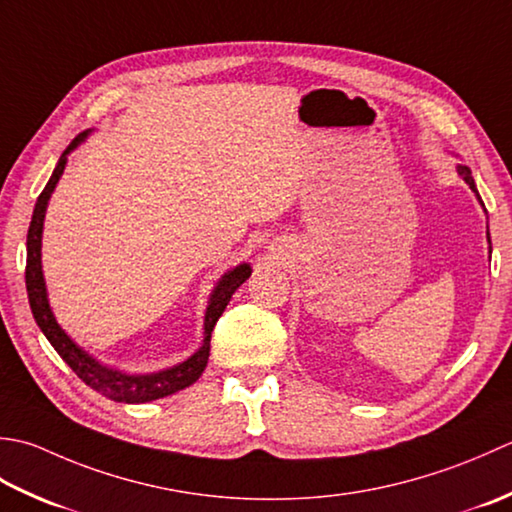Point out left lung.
I'll return each mask as SVG.
<instances>
[{
	"mask_svg": "<svg viewBox=\"0 0 512 512\" xmlns=\"http://www.w3.org/2000/svg\"><path fill=\"white\" fill-rule=\"evenodd\" d=\"M457 174L462 176V179L468 183V187H471V190L475 192V196H477V201L482 203V196H479V192H477V187H475V181H473V176H471V170L466 168V165H457ZM484 205V203H482ZM486 241H488V245H490V234L486 232ZM488 252H493V247H488Z\"/></svg>",
	"mask_w": 512,
	"mask_h": 512,
	"instance_id": "obj_1",
	"label": "left lung"
}]
</instances>
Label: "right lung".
Segmentation results:
<instances>
[{
	"instance_id": "right-lung-1",
	"label": "right lung",
	"mask_w": 512,
	"mask_h": 512,
	"mask_svg": "<svg viewBox=\"0 0 512 512\" xmlns=\"http://www.w3.org/2000/svg\"><path fill=\"white\" fill-rule=\"evenodd\" d=\"M92 130L81 132L79 137L72 141L64 154L59 156L57 168L52 172L50 181L46 183L44 192L39 194L33 212V221L28 227V241H26V291H28V302L30 309H33L35 322L39 329L44 331L48 342L55 347V351L61 356L68 367L75 371L79 378L88 384L90 389L97 393L106 395L108 400L114 402H125V404H143L165 398V395H172L185 387H190L207 367V358H210V340L216 320L223 316L229 298H232L234 291L241 287L245 280L252 276V267L249 263L236 265L234 269L225 271L218 280L216 287L212 289L210 300H207L205 309V322H203V344L198 347L190 358L174 364V367L154 371V373H125L119 369L106 367L99 360L90 356L86 349H81L79 344L72 340L66 329L59 325L55 314H52L50 302H48V291H46V280H44V269H41V234H44V218H46V207L52 192L61 179V174L66 170L68 154L79 148V145L86 141V137Z\"/></svg>"
}]
</instances>
